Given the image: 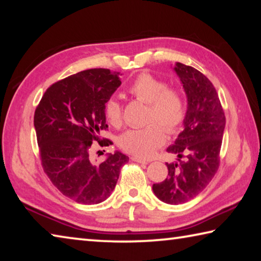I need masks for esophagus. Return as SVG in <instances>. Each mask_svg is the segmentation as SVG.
I'll list each match as a JSON object with an SVG mask.
<instances>
[{
  "label": "esophagus",
  "mask_w": 261,
  "mask_h": 261,
  "mask_svg": "<svg viewBox=\"0 0 261 261\" xmlns=\"http://www.w3.org/2000/svg\"><path fill=\"white\" fill-rule=\"evenodd\" d=\"M131 160L135 161V162H138V163H144V165H147L148 161L144 160V159H141L139 156H131Z\"/></svg>",
  "instance_id": "1"
}]
</instances>
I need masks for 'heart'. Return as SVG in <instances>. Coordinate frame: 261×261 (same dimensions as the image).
I'll return each instance as SVG.
<instances>
[{
	"instance_id": "b5f03b06",
	"label": "heart",
	"mask_w": 261,
	"mask_h": 261,
	"mask_svg": "<svg viewBox=\"0 0 261 261\" xmlns=\"http://www.w3.org/2000/svg\"><path fill=\"white\" fill-rule=\"evenodd\" d=\"M127 93L148 105L145 118L148 124L124 132L118 145L126 153L148 158L166 141V131L175 134L182 126L187 116V105L179 91L168 87L165 81L147 72L138 74L130 83ZM103 113L110 125H122V107L117 100L109 99Z\"/></svg>"
}]
</instances>
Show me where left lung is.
Wrapping results in <instances>:
<instances>
[{
  "instance_id": "obj_1",
  "label": "left lung",
  "mask_w": 261,
  "mask_h": 261,
  "mask_svg": "<svg viewBox=\"0 0 261 261\" xmlns=\"http://www.w3.org/2000/svg\"><path fill=\"white\" fill-rule=\"evenodd\" d=\"M174 70L188 98L187 116L183 131L167 148L177 155L178 162L166 163L167 178L153 184V192L166 204L178 205L197 197L218 171L226 116L205 74L178 62Z\"/></svg>"
}]
</instances>
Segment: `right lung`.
Masks as SVG:
<instances>
[{
  "label": "right lung",
  "instance_id": "right-lung-1",
  "mask_svg": "<svg viewBox=\"0 0 261 261\" xmlns=\"http://www.w3.org/2000/svg\"><path fill=\"white\" fill-rule=\"evenodd\" d=\"M118 74L108 69L72 74L48 87L35 109L34 127L43 170L64 196L79 204L107 199L122 166L129 161L118 151L107 154L102 162L90 155L92 143H100V131L108 127L103 109L121 85ZM103 141L105 146L112 143Z\"/></svg>",
  "mask_w": 261,
  "mask_h": 261
}]
</instances>
